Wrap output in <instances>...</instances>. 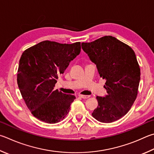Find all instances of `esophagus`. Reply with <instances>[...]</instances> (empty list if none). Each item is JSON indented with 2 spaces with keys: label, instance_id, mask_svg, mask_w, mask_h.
I'll return each mask as SVG.
<instances>
[{
  "label": "esophagus",
  "instance_id": "obj_1",
  "mask_svg": "<svg viewBox=\"0 0 154 154\" xmlns=\"http://www.w3.org/2000/svg\"><path fill=\"white\" fill-rule=\"evenodd\" d=\"M79 97L83 99H88L89 97V96H86V95H79Z\"/></svg>",
  "mask_w": 154,
  "mask_h": 154
}]
</instances>
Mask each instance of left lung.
Instances as JSON below:
<instances>
[{"label":"left lung","mask_w":154,"mask_h":154,"mask_svg":"<svg viewBox=\"0 0 154 154\" xmlns=\"http://www.w3.org/2000/svg\"><path fill=\"white\" fill-rule=\"evenodd\" d=\"M82 47L106 80L107 95L96 97L98 106L91 115L101 122L116 121L129 111L137 96L141 72L135 53L111 35L83 42Z\"/></svg>","instance_id":"8db88e82"}]
</instances>
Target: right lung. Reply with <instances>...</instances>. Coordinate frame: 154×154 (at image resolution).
Wrapping results in <instances>:
<instances>
[{"instance_id":"right-lung-1","label":"right lung","mask_w":154,"mask_h":154,"mask_svg":"<svg viewBox=\"0 0 154 154\" xmlns=\"http://www.w3.org/2000/svg\"><path fill=\"white\" fill-rule=\"evenodd\" d=\"M80 52V42L69 44L46 40L23 52L17 80L25 103L36 119L52 124L67 115L75 97L54 87L58 76Z\"/></svg>"}]
</instances>
